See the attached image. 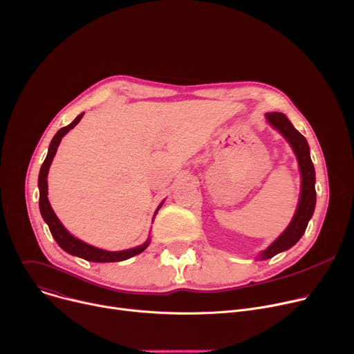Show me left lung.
I'll list each match as a JSON object with an SVG mask.
<instances>
[{
	"instance_id": "1",
	"label": "left lung",
	"mask_w": 354,
	"mask_h": 354,
	"mask_svg": "<svg viewBox=\"0 0 354 354\" xmlns=\"http://www.w3.org/2000/svg\"><path fill=\"white\" fill-rule=\"evenodd\" d=\"M266 118L268 124L275 128L292 146L300 174H301V192L300 198L297 204V209L295 212L293 219L290 221L289 226L282 232L281 236L267 249L264 250L259 257L261 260H268L274 256H277L281 252H285L295 246L303 233L306 232L307 223L313 216L314 208H315V171L314 165L310 157V147L304 136L295 129L292 122L288 120L286 115L282 112H268L266 113Z\"/></svg>"
}]
</instances>
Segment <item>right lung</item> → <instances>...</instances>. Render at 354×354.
<instances>
[{
    "instance_id": "right-lung-1",
    "label": "right lung",
    "mask_w": 354,
    "mask_h": 354,
    "mask_svg": "<svg viewBox=\"0 0 354 354\" xmlns=\"http://www.w3.org/2000/svg\"><path fill=\"white\" fill-rule=\"evenodd\" d=\"M83 118V113L77 115L75 118V121L72 124H69L68 127L65 128H61L55 136L53 138L51 143H50V147H48V153H47V157L40 168V174H39V190H40V198H39V205H40V212H41V216L43 219L46 221V223L50 227V232L53 234V238L55 239V242L58 243V246L65 250L66 253L72 254V256H76V257H80L83 260H87V261H93V263H115V261H124V260H128L133 256H138L142 252H145L147 249V246L150 245V239H147L142 246H138V248H133V249H129V250H122V252H106V250H101V249H97L94 246H90L79 239H76L73 234H71L65 226L61 223V221L58 219V216L55 215L54 209L51 208V204L48 201V186H47V175H48V169H50V165L54 160V156L57 153V149L62 140V138L71 131L73 129L79 121ZM162 203L158 205V208L156 209L154 212V216L158 212V209L161 208Z\"/></svg>"
}]
</instances>
